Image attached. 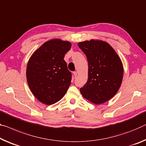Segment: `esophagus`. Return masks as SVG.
I'll use <instances>...</instances> for the list:
<instances>
[{
    "label": "esophagus",
    "instance_id": "34e87169",
    "mask_svg": "<svg viewBox=\"0 0 146 146\" xmlns=\"http://www.w3.org/2000/svg\"><path fill=\"white\" fill-rule=\"evenodd\" d=\"M73 75H74V77H76L77 76V71H74L73 72Z\"/></svg>",
    "mask_w": 146,
    "mask_h": 146
}]
</instances>
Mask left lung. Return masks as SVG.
Returning a JSON list of instances; mask_svg holds the SVG:
<instances>
[{
	"label": "left lung",
	"instance_id": "1",
	"mask_svg": "<svg viewBox=\"0 0 146 146\" xmlns=\"http://www.w3.org/2000/svg\"><path fill=\"white\" fill-rule=\"evenodd\" d=\"M78 46L88 62V78L80 88V93L92 103H105L115 96L121 86L123 74L121 60L105 41L92 40L78 43Z\"/></svg>",
	"mask_w": 146,
	"mask_h": 146
}]
</instances>
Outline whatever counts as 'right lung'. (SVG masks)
I'll list each match as a JSON object with an SVG mask.
<instances>
[{"mask_svg":"<svg viewBox=\"0 0 146 146\" xmlns=\"http://www.w3.org/2000/svg\"><path fill=\"white\" fill-rule=\"evenodd\" d=\"M71 47L69 41L50 40L43 43L30 58L27 69L28 84L41 103L48 105L56 103L68 91L72 74L64 58Z\"/></svg>","mask_w":146,"mask_h":146,"instance_id":"1","label":"right lung"}]
</instances>
